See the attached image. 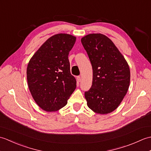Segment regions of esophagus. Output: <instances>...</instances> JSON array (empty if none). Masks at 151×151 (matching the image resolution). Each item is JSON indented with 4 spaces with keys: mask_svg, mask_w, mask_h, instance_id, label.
<instances>
[{
    "mask_svg": "<svg viewBox=\"0 0 151 151\" xmlns=\"http://www.w3.org/2000/svg\"><path fill=\"white\" fill-rule=\"evenodd\" d=\"M76 81H77L78 82H80L81 81V77L80 76H76Z\"/></svg>",
    "mask_w": 151,
    "mask_h": 151,
    "instance_id": "1",
    "label": "esophagus"
}]
</instances>
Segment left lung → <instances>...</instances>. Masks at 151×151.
<instances>
[{"label":"left lung","mask_w":151,"mask_h":151,"mask_svg":"<svg viewBox=\"0 0 151 151\" xmlns=\"http://www.w3.org/2000/svg\"><path fill=\"white\" fill-rule=\"evenodd\" d=\"M93 69L92 86L85 92L88 106L95 113L107 114L116 109L130 85L129 64L112 41L102 34L81 39Z\"/></svg>","instance_id":"obj_1"}]
</instances>
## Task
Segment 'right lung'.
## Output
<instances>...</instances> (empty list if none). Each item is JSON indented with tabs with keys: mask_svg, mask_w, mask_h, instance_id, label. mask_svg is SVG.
I'll use <instances>...</instances> for the list:
<instances>
[{
	"mask_svg": "<svg viewBox=\"0 0 151 151\" xmlns=\"http://www.w3.org/2000/svg\"><path fill=\"white\" fill-rule=\"evenodd\" d=\"M76 37L58 34L49 38L28 64L27 82L34 100L46 111H55L67 104L76 87L70 74L68 56Z\"/></svg>",
	"mask_w": 151,
	"mask_h": 151,
	"instance_id": "add662e5",
	"label": "right lung"
}]
</instances>
